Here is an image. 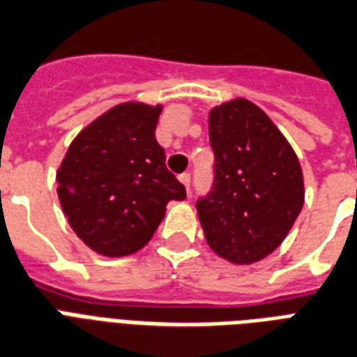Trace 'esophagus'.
I'll use <instances>...</instances> for the list:
<instances>
[{"instance_id": "esophagus-1", "label": "esophagus", "mask_w": 357, "mask_h": 357, "mask_svg": "<svg viewBox=\"0 0 357 357\" xmlns=\"http://www.w3.org/2000/svg\"><path fill=\"white\" fill-rule=\"evenodd\" d=\"M178 181H181L182 184L186 186V190H188V192H190V184H192V175H190V173H182V175L178 176Z\"/></svg>"}]
</instances>
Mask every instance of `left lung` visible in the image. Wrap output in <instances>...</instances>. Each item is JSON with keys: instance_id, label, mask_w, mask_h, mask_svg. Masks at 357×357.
<instances>
[{"instance_id": "1", "label": "left lung", "mask_w": 357, "mask_h": 357, "mask_svg": "<svg viewBox=\"0 0 357 357\" xmlns=\"http://www.w3.org/2000/svg\"><path fill=\"white\" fill-rule=\"evenodd\" d=\"M214 152L213 188L197 199L208 246L227 261L248 265L275 250L305 199L296 152L248 99H233L208 114Z\"/></svg>"}]
</instances>
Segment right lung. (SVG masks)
Here are the masks:
<instances>
[{"mask_svg": "<svg viewBox=\"0 0 357 357\" xmlns=\"http://www.w3.org/2000/svg\"><path fill=\"white\" fill-rule=\"evenodd\" d=\"M160 112L135 101L112 107L75 137L56 173L69 226L101 256L141 250L169 201L186 197L156 141Z\"/></svg>", "mask_w": 357, "mask_h": 357, "instance_id": "right-lung-1", "label": "right lung"}]
</instances>
